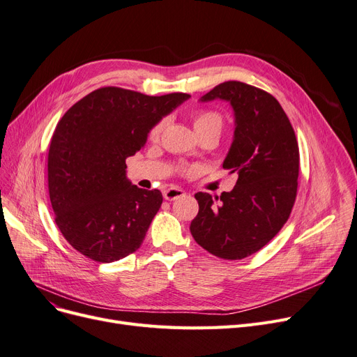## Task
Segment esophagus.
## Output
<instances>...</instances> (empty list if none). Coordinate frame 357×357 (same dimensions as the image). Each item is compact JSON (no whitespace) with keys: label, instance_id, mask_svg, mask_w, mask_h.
<instances>
[{"label":"esophagus","instance_id":"esophagus-1","mask_svg":"<svg viewBox=\"0 0 357 357\" xmlns=\"http://www.w3.org/2000/svg\"><path fill=\"white\" fill-rule=\"evenodd\" d=\"M183 195H185V191L181 190V188H169V190H166V191L163 192V197H165V199H167V201L178 199V198H181V197H183Z\"/></svg>","mask_w":357,"mask_h":357}]
</instances>
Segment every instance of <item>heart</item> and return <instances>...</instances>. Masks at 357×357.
<instances>
[{"mask_svg":"<svg viewBox=\"0 0 357 357\" xmlns=\"http://www.w3.org/2000/svg\"><path fill=\"white\" fill-rule=\"evenodd\" d=\"M223 127V118L219 112H214V111H199L194 115V128L197 131V134H203L206 131H210V130H217L220 131ZM165 128V121H159L158 123H154V126L151 127L150 130V140L156 142L159 140V137L162 134Z\"/></svg>","mask_w":357,"mask_h":357,"instance_id":"b5f03b06","label":"heart"}]
</instances>
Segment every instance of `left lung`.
Wrapping results in <instances>:
<instances>
[{
    "instance_id": "1",
    "label": "left lung",
    "mask_w": 357,
    "mask_h": 357,
    "mask_svg": "<svg viewBox=\"0 0 357 357\" xmlns=\"http://www.w3.org/2000/svg\"><path fill=\"white\" fill-rule=\"evenodd\" d=\"M223 99L235 112L234 143L223 169L236 174L230 192H197L195 242L223 259H242L266 246L287 222L298 192L299 146L280 103L242 82H225L201 98Z\"/></svg>"
}]
</instances>
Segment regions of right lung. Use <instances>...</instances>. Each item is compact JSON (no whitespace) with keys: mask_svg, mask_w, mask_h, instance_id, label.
Returning <instances> with one entry per match:
<instances>
[{"mask_svg":"<svg viewBox=\"0 0 357 357\" xmlns=\"http://www.w3.org/2000/svg\"><path fill=\"white\" fill-rule=\"evenodd\" d=\"M188 98L100 87L59 119L48 153V188L55 223L75 251L105 264L142 246L163 197L132 185L126 159Z\"/></svg>","mask_w":357,"mask_h":357,"instance_id":"right-lung-1","label":"right lung"}]
</instances>
